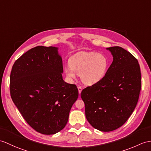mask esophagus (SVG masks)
<instances>
[{"label":"esophagus","mask_w":151,"mask_h":151,"mask_svg":"<svg viewBox=\"0 0 151 151\" xmlns=\"http://www.w3.org/2000/svg\"><path fill=\"white\" fill-rule=\"evenodd\" d=\"M78 93H79V94H80L81 93V92H82V88L80 86H78Z\"/></svg>","instance_id":"esophagus-1"}]
</instances>
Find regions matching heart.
I'll use <instances>...</instances> for the list:
<instances>
[{
    "label": "heart",
    "instance_id": "1",
    "mask_svg": "<svg viewBox=\"0 0 151 151\" xmlns=\"http://www.w3.org/2000/svg\"><path fill=\"white\" fill-rule=\"evenodd\" d=\"M109 65L106 55L100 52L82 51L74 55L69 60V67L65 69L66 76L70 80L80 75L86 86L100 82L106 76Z\"/></svg>",
    "mask_w": 151,
    "mask_h": 151
}]
</instances>
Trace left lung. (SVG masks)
Listing matches in <instances>:
<instances>
[{
    "label": "left lung",
    "instance_id": "left-lung-1",
    "mask_svg": "<svg viewBox=\"0 0 151 151\" xmlns=\"http://www.w3.org/2000/svg\"><path fill=\"white\" fill-rule=\"evenodd\" d=\"M113 61L104 78L82 90L86 116L94 128L104 132L116 130L130 117L138 103L142 87L138 62L124 48H106Z\"/></svg>",
    "mask_w": 151,
    "mask_h": 151
}]
</instances>
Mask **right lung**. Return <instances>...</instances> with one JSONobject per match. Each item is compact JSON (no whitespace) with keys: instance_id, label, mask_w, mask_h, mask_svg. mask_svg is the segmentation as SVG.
I'll return each instance as SVG.
<instances>
[{"instance_id":"obj_1","label":"right lung","mask_w":151,"mask_h":151,"mask_svg":"<svg viewBox=\"0 0 151 151\" xmlns=\"http://www.w3.org/2000/svg\"><path fill=\"white\" fill-rule=\"evenodd\" d=\"M62 59L57 47L31 49L14 63L10 75L13 103L31 127L54 134L67 124L78 96L75 84L62 78Z\"/></svg>"}]
</instances>
